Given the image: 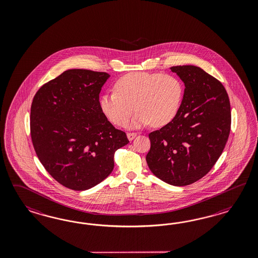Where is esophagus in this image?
<instances>
[{
    "label": "esophagus",
    "instance_id": "esophagus-1",
    "mask_svg": "<svg viewBox=\"0 0 258 258\" xmlns=\"http://www.w3.org/2000/svg\"><path fill=\"white\" fill-rule=\"evenodd\" d=\"M127 136V139L130 141H133L136 136H137V133H128L126 134Z\"/></svg>",
    "mask_w": 258,
    "mask_h": 258
}]
</instances>
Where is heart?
Here are the masks:
<instances>
[{"label": "heart", "instance_id": "obj_1", "mask_svg": "<svg viewBox=\"0 0 258 258\" xmlns=\"http://www.w3.org/2000/svg\"><path fill=\"white\" fill-rule=\"evenodd\" d=\"M114 91L102 94V113L112 124L124 125L136 108L139 111L130 126L138 128L151 123L164 126L172 122L180 111L184 87L173 75L131 73L118 79Z\"/></svg>", "mask_w": 258, "mask_h": 258}]
</instances>
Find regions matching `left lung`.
<instances>
[{"label": "left lung", "instance_id": "obj_1", "mask_svg": "<svg viewBox=\"0 0 258 258\" xmlns=\"http://www.w3.org/2000/svg\"><path fill=\"white\" fill-rule=\"evenodd\" d=\"M184 83L180 111L161 130L149 133L146 157L150 171L175 186L202 179L218 161L231 128V107L218 79L193 65L173 66Z\"/></svg>", "mask_w": 258, "mask_h": 258}]
</instances>
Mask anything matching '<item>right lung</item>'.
Listing matches in <instances>:
<instances>
[{
	"label": "right lung",
	"mask_w": 258,
	"mask_h": 258,
	"mask_svg": "<svg viewBox=\"0 0 258 258\" xmlns=\"http://www.w3.org/2000/svg\"><path fill=\"white\" fill-rule=\"evenodd\" d=\"M107 73L72 69L47 82L32 102L33 146L47 172L65 187L83 191L113 170V155L128 144L102 113Z\"/></svg>",
	"instance_id": "obj_1"
}]
</instances>
